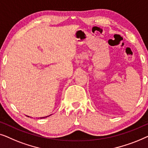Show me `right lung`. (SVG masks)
<instances>
[{
	"label": "right lung",
	"instance_id": "obj_1",
	"mask_svg": "<svg viewBox=\"0 0 148 148\" xmlns=\"http://www.w3.org/2000/svg\"><path fill=\"white\" fill-rule=\"evenodd\" d=\"M47 116H45V117H47ZM41 119H43V118H45V117H40Z\"/></svg>",
	"mask_w": 148,
	"mask_h": 148
}]
</instances>
